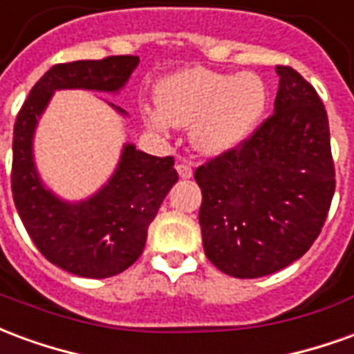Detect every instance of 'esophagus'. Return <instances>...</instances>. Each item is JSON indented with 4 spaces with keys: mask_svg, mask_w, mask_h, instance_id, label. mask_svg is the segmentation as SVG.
<instances>
[{
    "mask_svg": "<svg viewBox=\"0 0 354 354\" xmlns=\"http://www.w3.org/2000/svg\"><path fill=\"white\" fill-rule=\"evenodd\" d=\"M176 170H178V174H180V178H184V180L193 176L192 165H187V162H178Z\"/></svg>",
    "mask_w": 354,
    "mask_h": 354,
    "instance_id": "34e87169",
    "label": "esophagus"
}]
</instances>
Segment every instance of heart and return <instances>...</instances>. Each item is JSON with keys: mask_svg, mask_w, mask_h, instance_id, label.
Masks as SVG:
<instances>
[{"mask_svg": "<svg viewBox=\"0 0 354 354\" xmlns=\"http://www.w3.org/2000/svg\"><path fill=\"white\" fill-rule=\"evenodd\" d=\"M159 108L144 109L151 131L189 127L192 146L205 155H222L252 136L267 108V87L256 73L189 68L172 73L157 87Z\"/></svg>", "mask_w": 354, "mask_h": 354, "instance_id": "obj_1", "label": "heart"}]
</instances>
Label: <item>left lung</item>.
I'll return each mask as SVG.
<instances>
[{"label": "left lung", "mask_w": 354, "mask_h": 354, "mask_svg": "<svg viewBox=\"0 0 354 354\" xmlns=\"http://www.w3.org/2000/svg\"><path fill=\"white\" fill-rule=\"evenodd\" d=\"M274 70L281 80L273 115L195 170L205 254L237 279L299 260L319 237L335 189L324 104L294 68Z\"/></svg>", "instance_id": "obj_1"}]
</instances>
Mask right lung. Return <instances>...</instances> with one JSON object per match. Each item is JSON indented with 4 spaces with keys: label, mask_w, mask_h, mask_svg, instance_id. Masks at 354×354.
Returning a JSON list of instances; mask_svg holds the SVG:
<instances>
[{
    "label": "right lung",
    "mask_w": 354,
    "mask_h": 354,
    "mask_svg": "<svg viewBox=\"0 0 354 354\" xmlns=\"http://www.w3.org/2000/svg\"><path fill=\"white\" fill-rule=\"evenodd\" d=\"M140 58L106 57L57 64L22 104L12 131L11 189L15 207L37 250L60 269L87 279L123 273L144 252L147 227L178 182L172 157H153L124 144L113 176L80 203L58 199L43 185L34 162V132L55 91L117 93ZM115 108L124 115V109Z\"/></svg>",
    "instance_id": "add662e5"
}]
</instances>
